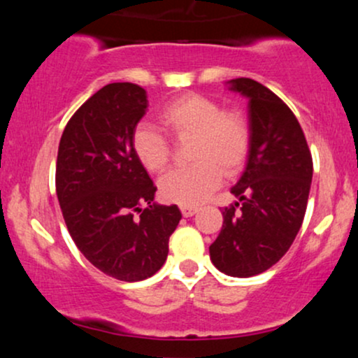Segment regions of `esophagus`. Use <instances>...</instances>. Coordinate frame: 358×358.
I'll list each match as a JSON object with an SVG mask.
<instances>
[{
  "instance_id": "34e87169",
  "label": "esophagus",
  "mask_w": 358,
  "mask_h": 358,
  "mask_svg": "<svg viewBox=\"0 0 358 358\" xmlns=\"http://www.w3.org/2000/svg\"><path fill=\"white\" fill-rule=\"evenodd\" d=\"M196 210H199V208H196V207H188V205H182V213H183V217H192V215H195Z\"/></svg>"
}]
</instances>
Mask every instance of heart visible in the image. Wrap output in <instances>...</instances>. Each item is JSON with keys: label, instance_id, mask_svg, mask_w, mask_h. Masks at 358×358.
<instances>
[{"label": "heart", "instance_id": "b5f03b06", "mask_svg": "<svg viewBox=\"0 0 358 358\" xmlns=\"http://www.w3.org/2000/svg\"><path fill=\"white\" fill-rule=\"evenodd\" d=\"M159 122L173 138L193 141L190 158L195 163L170 171L159 182V193L168 202L188 207L202 203L219 187L222 175L239 173L248 162L252 133L242 110L222 109L210 97L188 92L168 102ZM133 150L150 173H162L170 163V143L153 126L136 127Z\"/></svg>", "mask_w": 358, "mask_h": 358}]
</instances>
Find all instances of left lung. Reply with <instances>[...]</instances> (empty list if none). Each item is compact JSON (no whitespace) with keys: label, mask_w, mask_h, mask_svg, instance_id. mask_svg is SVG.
I'll list each match as a JSON object with an SVG mask.
<instances>
[{"label":"left lung","mask_w":358,"mask_h":358,"mask_svg":"<svg viewBox=\"0 0 358 358\" xmlns=\"http://www.w3.org/2000/svg\"><path fill=\"white\" fill-rule=\"evenodd\" d=\"M249 99L252 133L244 173L222 210L224 225L210 259L229 276L264 273L287 252L305 219L313 159L296 116L273 90L252 79L231 80Z\"/></svg>","instance_id":"8db88e82"}]
</instances>
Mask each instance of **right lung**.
I'll use <instances>...</instances> for the list:
<instances>
[{
    "label": "right lung",
    "instance_id": "add662e5",
    "mask_svg": "<svg viewBox=\"0 0 358 358\" xmlns=\"http://www.w3.org/2000/svg\"><path fill=\"white\" fill-rule=\"evenodd\" d=\"M146 90L114 82L89 97L65 126L55 188L69 234L85 259L119 281L162 269L182 219L176 205L153 202L156 187L133 150L146 114Z\"/></svg>",
    "mask_w": 358,
    "mask_h": 358
}]
</instances>
